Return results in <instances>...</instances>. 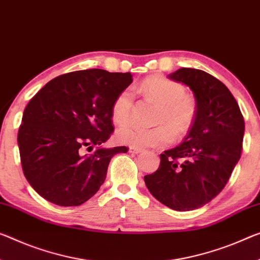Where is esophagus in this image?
Here are the masks:
<instances>
[{"label": "esophagus", "instance_id": "34e87169", "mask_svg": "<svg viewBox=\"0 0 260 260\" xmlns=\"http://www.w3.org/2000/svg\"><path fill=\"white\" fill-rule=\"evenodd\" d=\"M129 152H130V153H134V154H137V153H141L142 150L138 149V147L130 146V147H129Z\"/></svg>", "mask_w": 260, "mask_h": 260}]
</instances>
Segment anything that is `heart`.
<instances>
[{
    "label": "heart",
    "instance_id": "heart-1",
    "mask_svg": "<svg viewBox=\"0 0 260 260\" xmlns=\"http://www.w3.org/2000/svg\"><path fill=\"white\" fill-rule=\"evenodd\" d=\"M138 90L159 103L155 122L164 124L154 127L124 125L115 136L119 144L142 149L165 146L173 141V133L177 137L188 133L197 116V105L193 99L186 95L181 83L164 77H150L144 80ZM133 103L134 95L130 89L117 95L111 107V117L116 124H124L129 119Z\"/></svg>",
    "mask_w": 260,
    "mask_h": 260
}]
</instances>
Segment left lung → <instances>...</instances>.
Listing matches in <instances>:
<instances>
[{
    "label": "left lung",
    "instance_id": "1",
    "mask_svg": "<svg viewBox=\"0 0 260 260\" xmlns=\"http://www.w3.org/2000/svg\"><path fill=\"white\" fill-rule=\"evenodd\" d=\"M167 78L193 91L197 116L183 142L160 154L158 170L144 181L162 205L188 211L224 188L241 158L245 124L233 94L213 75L182 67Z\"/></svg>",
    "mask_w": 260,
    "mask_h": 260
}]
</instances>
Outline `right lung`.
I'll list each match as a JSON object with an SVG mask.
<instances>
[{"label": "right lung", "instance_id": "right-lung-1", "mask_svg": "<svg viewBox=\"0 0 260 260\" xmlns=\"http://www.w3.org/2000/svg\"><path fill=\"white\" fill-rule=\"evenodd\" d=\"M131 73L75 71L47 82L23 113L17 142L23 173L47 201L80 206L106 180L110 159L127 147L105 149L113 134L111 107ZM97 150L82 154L85 147Z\"/></svg>", "mask_w": 260, "mask_h": 260}]
</instances>
